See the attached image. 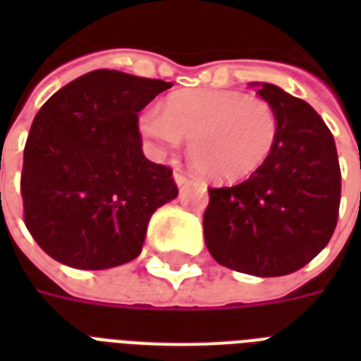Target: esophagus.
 Segmentation results:
<instances>
[{
    "label": "esophagus",
    "mask_w": 361,
    "mask_h": 361,
    "mask_svg": "<svg viewBox=\"0 0 361 361\" xmlns=\"http://www.w3.org/2000/svg\"><path fill=\"white\" fill-rule=\"evenodd\" d=\"M174 181L178 187H183L187 185V183H191V178L187 174H183V172H174Z\"/></svg>",
    "instance_id": "1"
}]
</instances>
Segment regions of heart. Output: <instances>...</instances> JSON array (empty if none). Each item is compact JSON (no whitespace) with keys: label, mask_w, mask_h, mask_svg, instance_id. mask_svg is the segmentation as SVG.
Returning <instances> with one entry per match:
<instances>
[{"label":"heart","mask_w":361,"mask_h":361,"mask_svg":"<svg viewBox=\"0 0 361 361\" xmlns=\"http://www.w3.org/2000/svg\"><path fill=\"white\" fill-rule=\"evenodd\" d=\"M159 157L189 138L187 152L208 180L228 183L257 172L277 142L279 118L260 97L223 90L170 95L164 112L147 109L138 121Z\"/></svg>","instance_id":"1"}]
</instances>
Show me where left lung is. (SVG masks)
<instances>
[{
  "label": "left lung",
  "mask_w": 361,
  "mask_h": 361,
  "mask_svg": "<svg viewBox=\"0 0 361 361\" xmlns=\"http://www.w3.org/2000/svg\"><path fill=\"white\" fill-rule=\"evenodd\" d=\"M279 118L269 157L245 181L209 187L204 240L225 268L279 277L303 268L330 241L341 202L336 140L311 104L251 82Z\"/></svg>",
  "instance_id": "obj_1"
}]
</instances>
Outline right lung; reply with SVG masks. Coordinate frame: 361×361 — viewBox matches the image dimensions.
<instances>
[{"label":"right lung","mask_w":361,"mask_h":361,"mask_svg":"<svg viewBox=\"0 0 361 361\" xmlns=\"http://www.w3.org/2000/svg\"><path fill=\"white\" fill-rule=\"evenodd\" d=\"M172 82L99 69L37 112L20 191L33 240L54 260L109 269L135 260L155 209L178 197L172 170L142 152L138 112Z\"/></svg>","instance_id":"add662e5"}]
</instances>
